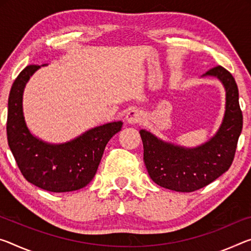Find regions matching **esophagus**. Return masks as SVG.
<instances>
[{
  "label": "esophagus",
  "mask_w": 251,
  "mask_h": 251,
  "mask_svg": "<svg viewBox=\"0 0 251 251\" xmlns=\"http://www.w3.org/2000/svg\"><path fill=\"white\" fill-rule=\"evenodd\" d=\"M142 121V113L138 109H129L126 114V122L128 124H137Z\"/></svg>",
  "instance_id": "34e87169"
}]
</instances>
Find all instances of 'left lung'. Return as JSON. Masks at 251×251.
<instances>
[{
	"mask_svg": "<svg viewBox=\"0 0 251 251\" xmlns=\"http://www.w3.org/2000/svg\"><path fill=\"white\" fill-rule=\"evenodd\" d=\"M205 75L220 79L226 93L225 118L216 136L204 145L188 150L162 142L146 130L140 132L147 172L162 188L193 192L210 184L232 164L242 129L237 83L221 66L213 67Z\"/></svg>",
	"mask_w": 251,
	"mask_h": 251,
	"instance_id": "left-lung-1",
	"label": "left lung"
}]
</instances>
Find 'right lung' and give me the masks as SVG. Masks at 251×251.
Returning a JSON list of instances; mask_svg holds the SVG:
<instances>
[{"label": "right lung", "mask_w": 251, "mask_h": 251, "mask_svg": "<svg viewBox=\"0 0 251 251\" xmlns=\"http://www.w3.org/2000/svg\"><path fill=\"white\" fill-rule=\"evenodd\" d=\"M40 66H26L15 79L7 104L6 135L10 150L27 182L50 192L82 189L93 180L107 143L122 129V122L95 127L75 140L50 145L31 135L22 110L26 81Z\"/></svg>", "instance_id": "1"}]
</instances>
